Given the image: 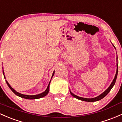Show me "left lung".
Returning <instances> with one entry per match:
<instances>
[{"instance_id":"left-lung-1","label":"left lung","mask_w":122,"mask_h":122,"mask_svg":"<svg viewBox=\"0 0 122 122\" xmlns=\"http://www.w3.org/2000/svg\"><path fill=\"white\" fill-rule=\"evenodd\" d=\"M117 72H118V65H117V71H116V75H115V78H114V79H113V82H112V84H111L110 86L109 87V88H107V89H106V90L104 92H103V93H102V94H101L99 96H98V97H96V98H91V99H89V98H82V97H78V96L75 95H74V93H72L71 91H70V93H71V94L73 96V97H75V98L81 100V101H86V102H95V101H99V100L102 99V98H104L105 96H106V95H107V93H108L109 92H110V91H111V89H112V88H113V86L114 85H115V82H116V78H117Z\"/></svg>"}]
</instances>
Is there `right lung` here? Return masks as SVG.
<instances>
[{
    "instance_id": "right-lung-1",
    "label": "right lung",
    "mask_w": 122,
    "mask_h": 122,
    "mask_svg": "<svg viewBox=\"0 0 122 122\" xmlns=\"http://www.w3.org/2000/svg\"><path fill=\"white\" fill-rule=\"evenodd\" d=\"M3 74H4V72H3ZM54 74V72H53V74H52V77L53 76ZM6 83H7V85H8V86L9 87L10 89H11V91H12V92H13L15 94H16V95L19 96V97H21V98H25V99H38V98H43V97H45V96L47 95V94H48V92H49V87H50V82L49 84H48V86H47V88L46 89V90L44 92H43V93H40V94H38V95H23V94H21V93H19V92H16V91L14 89H13L11 87V86L9 84L8 82H7V81H6Z\"/></svg>"
}]
</instances>
